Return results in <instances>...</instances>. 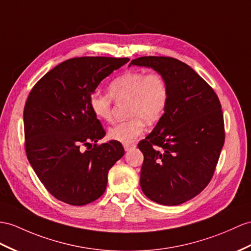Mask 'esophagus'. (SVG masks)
<instances>
[{
	"mask_svg": "<svg viewBox=\"0 0 251 251\" xmlns=\"http://www.w3.org/2000/svg\"><path fill=\"white\" fill-rule=\"evenodd\" d=\"M135 147H136V144H125L124 145V148L126 151H129L133 148H135Z\"/></svg>",
	"mask_w": 251,
	"mask_h": 251,
	"instance_id": "1",
	"label": "esophagus"
}]
</instances>
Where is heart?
Segmentation results:
<instances>
[{"instance_id": "heart-1", "label": "heart", "mask_w": 251, "mask_h": 251, "mask_svg": "<svg viewBox=\"0 0 251 251\" xmlns=\"http://www.w3.org/2000/svg\"><path fill=\"white\" fill-rule=\"evenodd\" d=\"M108 91L91 94L89 106L97 118L111 121L113 98L118 102L129 101L127 116L131 118L108 130L109 138L122 144H130L139 136L145 131L146 121L154 124L160 120L170 96L167 79L158 71H126L109 83Z\"/></svg>"}]
</instances>
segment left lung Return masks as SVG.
Masks as SVG:
<instances>
[{
  "label": "left lung",
  "instance_id": "8db88e82",
  "mask_svg": "<svg viewBox=\"0 0 251 251\" xmlns=\"http://www.w3.org/2000/svg\"><path fill=\"white\" fill-rule=\"evenodd\" d=\"M131 65L151 67L166 77L169 102L148 136L140 186L150 200L178 205L209 184L225 143L222 105L213 88L191 67L174 57L143 56Z\"/></svg>",
  "mask_w": 251,
  "mask_h": 251
}]
</instances>
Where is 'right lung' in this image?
I'll return each mask as SVG.
<instances>
[{"label":"right lung","instance_id":"obj_1","mask_svg":"<svg viewBox=\"0 0 251 251\" xmlns=\"http://www.w3.org/2000/svg\"><path fill=\"white\" fill-rule=\"evenodd\" d=\"M129 60L67 59L46 73L27 97L23 112L27 160L48 192L65 203L84 205L100 198L108 170L125 154L116 140L97 144L105 131L89 99L103 78Z\"/></svg>","mask_w":251,"mask_h":251}]
</instances>
